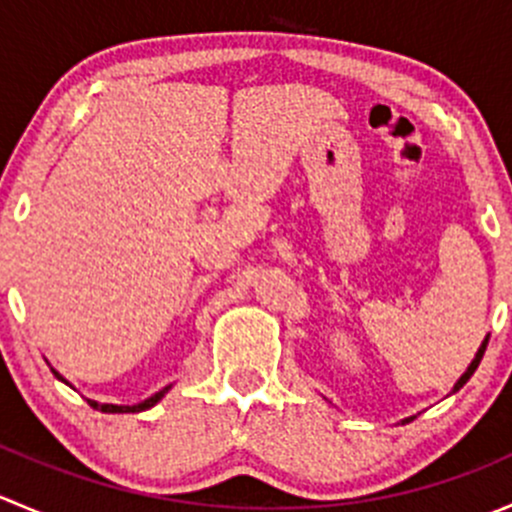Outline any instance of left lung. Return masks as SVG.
Segmentation results:
<instances>
[{
  "instance_id": "8db88e82",
  "label": "left lung",
  "mask_w": 512,
  "mask_h": 512,
  "mask_svg": "<svg viewBox=\"0 0 512 512\" xmlns=\"http://www.w3.org/2000/svg\"><path fill=\"white\" fill-rule=\"evenodd\" d=\"M488 339H490V337H485V342H483V344H480V349H478L476 359H473V361H471V366H468V371H466V374H463V376H461V379H458V384H456V386H453V391H458V389H461V386H463V384H466V381H468V379H471V376H473V371H476V369H478L480 359H483V354H485V347H488ZM406 421H411V418H406Z\"/></svg>"
}]
</instances>
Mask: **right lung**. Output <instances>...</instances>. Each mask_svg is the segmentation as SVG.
<instances>
[{"mask_svg":"<svg viewBox=\"0 0 512 512\" xmlns=\"http://www.w3.org/2000/svg\"><path fill=\"white\" fill-rule=\"evenodd\" d=\"M56 374V371H54ZM59 376V374H56ZM61 379V376H59ZM64 381V379H61ZM165 391H168V386H165V389H160L156 396H151V399H146L143 401V404H136V406H113V404H96V401H89L91 406H96V409H101L103 414H128V411H131V414H136V411H146V409H151V406H156L160 399H163V394Z\"/></svg>","mask_w":512,"mask_h":512,"instance_id":"obj_1","label":"right lung"}]
</instances>
